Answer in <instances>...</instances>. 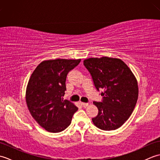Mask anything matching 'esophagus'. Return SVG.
<instances>
[{
  "instance_id": "obj_1",
  "label": "esophagus",
  "mask_w": 160,
  "mask_h": 160,
  "mask_svg": "<svg viewBox=\"0 0 160 160\" xmlns=\"http://www.w3.org/2000/svg\"><path fill=\"white\" fill-rule=\"evenodd\" d=\"M81 104L83 107H86L88 106V103H85V102H81Z\"/></svg>"
}]
</instances>
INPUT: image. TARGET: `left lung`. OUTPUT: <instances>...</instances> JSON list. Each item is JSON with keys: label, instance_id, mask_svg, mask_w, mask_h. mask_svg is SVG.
<instances>
[{"label": "left lung", "instance_id": "obj_1", "mask_svg": "<svg viewBox=\"0 0 160 160\" xmlns=\"http://www.w3.org/2000/svg\"><path fill=\"white\" fill-rule=\"evenodd\" d=\"M93 84L103 97L93 102L98 114L93 124L104 131L120 128L130 117L138 98L137 80L128 67L118 58L102 57L84 60Z\"/></svg>", "mask_w": 160, "mask_h": 160}]
</instances>
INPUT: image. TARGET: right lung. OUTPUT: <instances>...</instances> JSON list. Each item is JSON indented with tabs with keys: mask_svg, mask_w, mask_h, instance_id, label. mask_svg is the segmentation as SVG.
<instances>
[{
	"mask_svg": "<svg viewBox=\"0 0 160 160\" xmlns=\"http://www.w3.org/2000/svg\"><path fill=\"white\" fill-rule=\"evenodd\" d=\"M81 60L56 59L43 61L36 68L29 80L26 102L35 120L47 131L58 132L71 124L78 108L62 99L68 73Z\"/></svg>",
	"mask_w": 160,
	"mask_h": 160,
	"instance_id": "obj_1",
	"label": "right lung"
}]
</instances>
